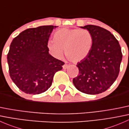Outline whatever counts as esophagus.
Instances as JSON below:
<instances>
[{
  "label": "esophagus",
  "mask_w": 129,
  "mask_h": 129,
  "mask_svg": "<svg viewBox=\"0 0 129 129\" xmlns=\"http://www.w3.org/2000/svg\"><path fill=\"white\" fill-rule=\"evenodd\" d=\"M68 67H69L68 65L64 64V65H63V69H66L68 68Z\"/></svg>",
  "instance_id": "esophagus-1"
}]
</instances>
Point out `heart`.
Segmentation results:
<instances>
[{"label":"heart","instance_id":"1","mask_svg":"<svg viewBox=\"0 0 129 129\" xmlns=\"http://www.w3.org/2000/svg\"><path fill=\"white\" fill-rule=\"evenodd\" d=\"M54 40L47 44L49 52L55 58H61L63 49L67 58L74 63L82 60L90 53L93 45V36L87 29L63 28L54 34Z\"/></svg>","mask_w":129,"mask_h":129}]
</instances>
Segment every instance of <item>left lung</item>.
Segmentation results:
<instances>
[{
    "label": "left lung",
    "instance_id": "obj_1",
    "mask_svg": "<svg viewBox=\"0 0 129 129\" xmlns=\"http://www.w3.org/2000/svg\"><path fill=\"white\" fill-rule=\"evenodd\" d=\"M80 28L93 36V42L89 55L78 62L79 75L73 79L76 89L87 94H99L107 90L119 75L122 59L118 40L107 30L93 25Z\"/></svg>",
    "mask_w": 129,
    "mask_h": 129
}]
</instances>
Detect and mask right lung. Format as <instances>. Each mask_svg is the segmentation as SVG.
<instances>
[{
    "instance_id": "right-lung-1",
    "label": "right lung",
    "mask_w": 129,
    "mask_h": 129,
    "mask_svg": "<svg viewBox=\"0 0 129 129\" xmlns=\"http://www.w3.org/2000/svg\"><path fill=\"white\" fill-rule=\"evenodd\" d=\"M54 25L25 30L13 39L7 54L9 74L19 89L39 94L51 86L55 72L64 62L49 54L47 47Z\"/></svg>"
}]
</instances>
